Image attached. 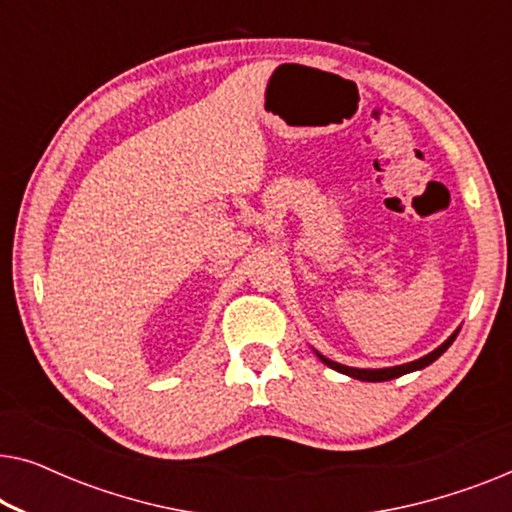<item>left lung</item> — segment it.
Instances as JSON below:
<instances>
[{
    "label": "left lung",
    "mask_w": 512,
    "mask_h": 512,
    "mask_svg": "<svg viewBox=\"0 0 512 512\" xmlns=\"http://www.w3.org/2000/svg\"><path fill=\"white\" fill-rule=\"evenodd\" d=\"M457 333H459V331H454V333L450 335V338H447L438 349H433L431 354H426V356H422V359H417V361L403 363V366H394V368H375V370H373V368H349V366H342V363H335V361H331V359H326V356H321L319 352H317V356H319L321 361L326 363L328 368L338 370V373H342V375L354 377V380H363V382H384V380H394V377H401V375H405V373H412V370H422V368L429 366V363L436 361L438 356L443 354L445 349L452 345L454 338H457Z\"/></svg>",
    "instance_id": "1"
}]
</instances>
